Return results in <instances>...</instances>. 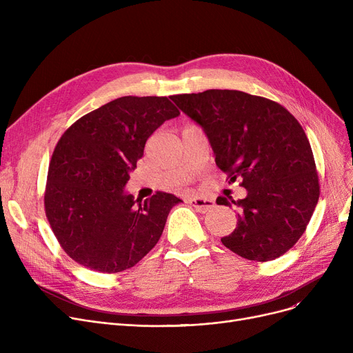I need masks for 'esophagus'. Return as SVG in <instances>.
<instances>
[{"label":"esophagus","instance_id":"34e87169","mask_svg":"<svg viewBox=\"0 0 353 353\" xmlns=\"http://www.w3.org/2000/svg\"><path fill=\"white\" fill-rule=\"evenodd\" d=\"M189 203L200 213H206L214 208V201L212 199L205 197H190Z\"/></svg>","mask_w":353,"mask_h":353}]
</instances>
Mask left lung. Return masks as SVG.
Instances as JSON below:
<instances>
[{
    "mask_svg": "<svg viewBox=\"0 0 353 353\" xmlns=\"http://www.w3.org/2000/svg\"><path fill=\"white\" fill-rule=\"evenodd\" d=\"M209 139L220 170L242 179L248 196L232 200L237 228L221 243L249 261L268 262L303 234L319 199L309 140L289 111L237 90H206L170 97ZM217 205L229 206L226 197Z\"/></svg>",
    "mask_w": 353,
    "mask_h": 353,
    "instance_id": "obj_1",
    "label": "left lung"
}]
</instances>
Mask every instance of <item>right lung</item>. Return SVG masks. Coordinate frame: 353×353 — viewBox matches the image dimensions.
Returning a JSON list of instances; mask_svg holds the SVG:
<instances>
[{"label": "right lung", "mask_w": 353, "mask_h": 353, "mask_svg": "<svg viewBox=\"0 0 353 353\" xmlns=\"http://www.w3.org/2000/svg\"><path fill=\"white\" fill-rule=\"evenodd\" d=\"M179 114L167 97L125 96L65 130L50 161L44 206L55 237L72 261L117 273L133 268L156 246L167 216L181 199L157 192L136 200L125 184L147 139Z\"/></svg>", "instance_id": "1"}]
</instances>
